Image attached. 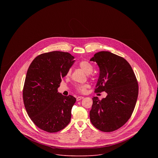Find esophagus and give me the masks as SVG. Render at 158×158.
Listing matches in <instances>:
<instances>
[{
	"mask_svg": "<svg viewBox=\"0 0 158 158\" xmlns=\"http://www.w3.org/2000/svg\"><path fill=\"white\" fill-rule=\"evenodd\" d=\"M84 99V97H82V96H79V97H77V101H81V99Z\"/></svg>",
	"mask_w": 158,
	"mask_h": 158,
	"instance_id": "1",
	"label": "esophagus"
}]
</instances>
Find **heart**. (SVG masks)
I'll list each match as a JSON object with an SVG mask.
<instances>
[{"mask_svg": "<svg viewBox=\"0 0 158 158\" xmlns=\"http://www.w3.org/2000/svg\"><path fill=\"white\" fill-rule=\"evenodd\" d=\"M79 67H81V69L86 74H91L93 70V66L91 65V64H90L89 62H88L87 61L85 60H82L79 62ZM71 70L69 69L68 70V71L67 72L66 74V76L69 77L71 75ZM88 87V85L87 84H82V85H79L77 86V91L79 93H84L85 92L86 89Z\"/></svg>", "mask_w": 158, "mask_h": 158, "instance_id": "obj_1", "label": "heart"}]
</instances>
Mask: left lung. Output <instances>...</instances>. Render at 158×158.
<instances>
[{
	"label": "left lung",
	"instance_id": "obj_1",
	"mask_svg": "<svg viewBox=\"0 0 158 158\" xmlns=\"http://www.w3.org/2000/svg\"><path fill=\"white\" fill-rule=\"evenodd\" d=\"M90 61L96 62L99 68L95 92L107 93L102 100L93 98L90 120L101 131H114L129 120L134 109L138 96L137 79L126 59L109 51L96 53Z\"/></svg>",
	"mask_w": 158,
	"mask_h": 158
}]
</instances>
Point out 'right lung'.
<instances>
[{"label": "right lung", "instance_id": "right-lung-1", "mask_svg": "<svg viewBox=\"0 0 158 158\" xmlns=\"http://www.w3.org/2000/svg\"><path fill=\"white\" fill-rule=\"evenodd\" d=\"M68 52L52 51L36 57L27 72L23 100L28 116L40 129L56 132L71 121L76 101L57 92L62 79L75 62Z\"/></svg>", "mask_w": 158, "mask_h": 158}]
</instances>
